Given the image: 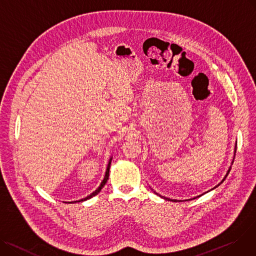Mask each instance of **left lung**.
Masks as SVG:
<instances>
[{"label":"left lung","mask_w":256,"mask_h":256,"mask_svg":"<svg viewBox=\"0 0 256 256\" xmlns=\"http://www.w3.org/2000/svg\"><path fill=\"white\" fill-rule=\"evenodd\" d=\"M236 146H234V155H236ZM234 159H232V163H234ZM230 168H228V172H226V174H225V176H224V178H223V180H222V181H221V182H220V183H219V184H218V185H217V186H215V187H214V188H212V189H211V190H213V189H215V188H217V187H218V186H219V185H220V184H222V183H223V182H224V180H225V178H226V176H228V174H230ZM154 192H155V191H154ZM155 193H156V192H155ZM156 194H157V195H160V194H158V193H156ZM160 196H161V195H160ZM161 198H164V200H170V202H182V200H170V198H165V196H161ZM198 198H200V196H198ZM194 198H192V200H194Z\"/></svg>","instance_id":"obj_1"}]
</instances>
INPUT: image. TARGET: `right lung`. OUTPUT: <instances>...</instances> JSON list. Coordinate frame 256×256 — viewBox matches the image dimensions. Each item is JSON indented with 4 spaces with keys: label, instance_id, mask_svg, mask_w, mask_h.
<instances>
[{
    "label": "right lung",
    "instance_id": "add662e5",
    "mask_svg": "<svg viewBox=\"0 0 256 256\" xmlns=\"http://www.w3.org/2000/svg\"><path fill=\"white\" fill-rule=\"evenodd\" d=\"M112 157H110V161H108V168H106V172H105V176H104V178L102 180V182H101V184H100V186L93 192V193H91L90 195H88L86 198H82V200H75V202H66V204H73V202H84V200H90V198H92L93 196H95V195H97L100 191H101V189L104 187V185L106 184V182H108V176H110V163H112Z\"/></svg>",
    "mask_w": 256,
    "mask_h": 256
}]
</instances>
